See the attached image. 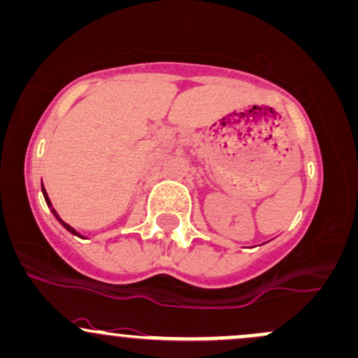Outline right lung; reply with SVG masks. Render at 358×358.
<instances>
[{
    "mask_svg": "<svg viewBox=\"0 0 358 358\" xmlns=\"http://www.w3.org/2000/svg\"><path fill=\"white\" fill-rule=\"evenodd\" d=\"M42 194H44V199H45L47 206H49V207H50V210H52V214H54V215H56V219H57V221H59V222H61V224H62V226H64V227H66V229H68L71 234H76V236H80V233H76V229H73V227H71V226H69V224H66L64 221H62V219H61V217H59V214H57V212H56V210H54V207H52V203H50V200H49V197H47V192H45V188H44V187H42Z\"/></svg>",
    "mask_w": 358,
    "mask_h": 358,
    "instance_id": "obj_1",
    "label": "right lung"
}]
</instances>
